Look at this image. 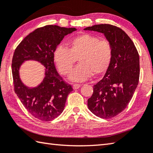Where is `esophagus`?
<instances>
[{"label": "esophagus", "instance_id": "34e87169", "mask_svg": "<svg viewBox=\"0 0 153 153\" xmlns=\"http://www.w3.org/2000/svg\"><path fill=\"white\" fill-rule=\"evenodd\" d=\"M80 86H81V85H80V84H74L73 85V88L74 89V90H77V89L79 88Z\"/></svg>", "mask_w": 153, "mask_h": 153}]
</instances>
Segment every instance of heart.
I'll return each mask as SVG.
<instances>
[{
    "label": "heart",
    "instance_id": "obj_1",
    "mask_svg": "<svg viewBox=\"0 0 153 153\" xmlns=\"http://www.w3.org/2000/svg\"><path fill=\"white\" fill-rule=\"evenodd\" d=\"M68 49L57 46L53 60L59 73L66 76L78 58L79 64L69 74L74 82H84L94 75H101L109 68L113 57L112 46L107 40H100L88 33L79 35L69 41Z\"/></svg>",
    "mask_w": 153,
    "mask_h": 153
}]
</instances>
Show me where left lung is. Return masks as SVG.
Returning a JSON list of instances; mask_svg holds the SVG:
<instances>
[{"mask_svg": "<svg viewBox=\"0 0 153 153\" xmlns=\"http://www.w3.org/2000/svg\"><path fill=\"white\" fill-rule=\"evenodd\" d=\"M84 30L103 33L112 46V62L102 79L94 85L88 106L100 118H113L126 108L137 87L140 76L139 55L132 41L119 27L101 24Z\"/></svg>", "mask_w": 153, "mask_h": 153, "instance_id": "8db88e82", "label": "left lung"}]
</instances>
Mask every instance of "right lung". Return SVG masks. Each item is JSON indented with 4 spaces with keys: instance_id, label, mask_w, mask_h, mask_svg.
Segmentation results:
<instances>
[{
    "instance_id": "right-lung-1",
    "label": "right lung",
    "mask_w": 153,
    "mask_h": 153,
    "mask_svg": "<svg viewBox=\"0 0 153 153\" xmlns=\"http://www.w3.org/2000/svg\"><path fill=\"white\" fill-rule=\"evenodd\" d=\"M77 29L57 25H47L30 33L16 48L12 60L15 91L27 110L35 118L50 121L64 110L68 96L73 91L55 69L53 51L65 35ZM33 60L45 67V77L36 87L30 88L22 82L20 66L25 60Z\"/></svg>"
}]
</instances>
